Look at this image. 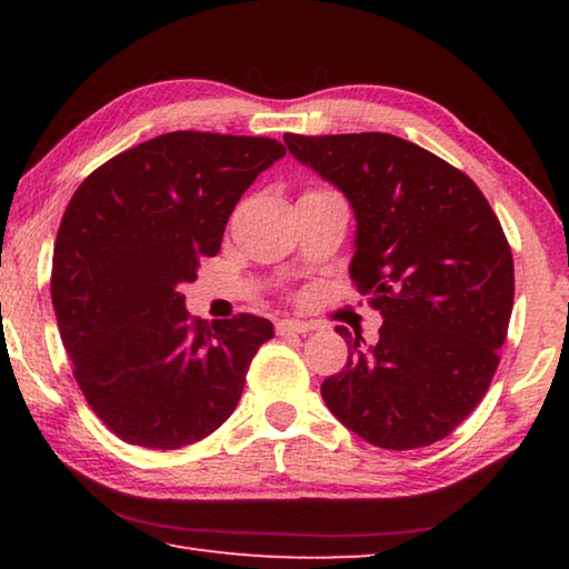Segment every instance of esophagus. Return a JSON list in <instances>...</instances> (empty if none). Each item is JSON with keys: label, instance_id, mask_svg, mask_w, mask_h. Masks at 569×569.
I'll return each mask as SVG.
<instances>
[{"label": "esophagus", "instance_id": "obj_1", "mask_svg": "<svg viewBox=\"0 0 569 569\" xmlns=\"http://www.w3.org/2000/svg\"><path fill=\"white\" fill-rule=\"evenodd\" d=\"M276 331L281 336H291V333H308L311 331V323L306 321H293V319H283L276 323Z\"/></svg>", "mask_w": 569, "mask_h": 569}]
</instances>
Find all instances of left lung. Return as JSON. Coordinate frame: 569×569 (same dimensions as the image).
Returning <instances> with one entry per match:
<instances>
[{
	"label": "left lung",
	"mask_w": 569,
	"mask_h": 569,
	"mask_svg": "<svg viewBox=\"0 0 569 569\" xmlns=\"http://www.w3.org/2000/svg\"><path fill=\"white\" fill-rule=\"evenodd\" d=\"M359 220L351 281L383 316L377 346L321 383L343 427L407 451L449 437L485 399L515 303L512 248L465 172L389 132L283 134Z\"/></svg>",
	"instance_id": "1"
}]
</instances>
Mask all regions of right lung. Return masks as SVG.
I'll return each mask as SVG.
<instances>
[{"label": "right lung", "instance_id": "right-lung-1", "mask_svg": "<svg viewBox=\"0 0 569 569\" xmlns=\"http://www.w3.org/2000/svg\"><path fill=\"white\" fill-rule=\"evenodd\" d=\"M283 156L273 138L166 132L102 162L67 203L50 278L57 326L82 397L128 445L180 449L233 413L273 326L253 313L192 319L182 286Z\"/></svg>", "mask_w": 569, "mask_h": 569}]
</instances>
